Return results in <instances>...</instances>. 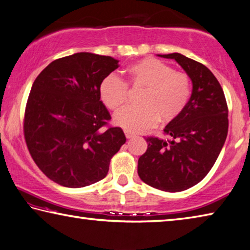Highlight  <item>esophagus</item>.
Segmentation results:
<instances>
[{
	"label": "esophagus",
	"mask_w": 250,
	"mask_h": 250,
	"mask_svg": "<svg viewBox=\"0 0 250 250\" xmlns=\"http://www.w3.org/2000/svg\"><path fill=\"white\" fill-rule=\"evenodd\" d=\"M125 134L126 139H131V138L136 137V134H134L132 131H129V130H125Z\"/></svg>",
	"instance_id": "obj_1"
}]
</instances>
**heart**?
<instances>
[{"label":"heart","instance_id":"heart-1","mask_svg":"<svg viewBox=\"0 0 250 250\" xmlns=\"http://www.w3.org/2000/svg\"><path fill=\"white\" fill-rule=\"evenodd\" d=\"M126 83L110 74L99 85V96L106 108L117 111L128 99V86L144 88L137 106H125L114 116V124L132 132L151 128L158 121L175 120L186 109L191 97L188 74L177 72L167 63L146 58L125 70Z\"/></svg>","mask_w":250,"mask_h":250}]
</instances>
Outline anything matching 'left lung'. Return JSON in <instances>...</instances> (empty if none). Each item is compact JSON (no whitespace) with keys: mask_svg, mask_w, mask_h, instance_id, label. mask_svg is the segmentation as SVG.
Returning a JSON list of instances; mask_svg holds the SVG:
<instances>
[{"mask_svg":"<svg viewBox=\"0 0 250 250\" xmlns=\"http://www.w3.org/2000/svg\"><path fill=\"white\" fill-rule=\"evenodd\" d=\"M173 59L188 74L192 92L186 109L166 125L169 139L146 138L148 149L138 160V175L151 187L178 192L197 185L215 165L228 133V106L215 75L180 53Z\"/></svg>","mask_w":250,"mask_h":250,"instance_id":"obj_1","label":"left lung"}]
</instances>
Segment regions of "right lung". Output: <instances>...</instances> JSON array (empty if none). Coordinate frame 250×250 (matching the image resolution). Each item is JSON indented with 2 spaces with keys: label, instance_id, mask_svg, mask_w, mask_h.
Wrapping results in <instances>:
<instances>
[{
  "label": "right lung",
  "instance_id": "1",
  "mask_svg": "<svg viewBox=\"0 0 250 250\" xmlns=\"http://www.w3.org/2000/svg\"><path fill=\"white\" fill-rule=\"evenodd\" d=\"M118 60L89 52L51 62L33 82L24 113V138L44 175L68 188H81L108 175L110 160L125 145L99 85Z\"/></svg>",
  "mask_w": 250,
  "mask_h": 250
}]
</instances>
